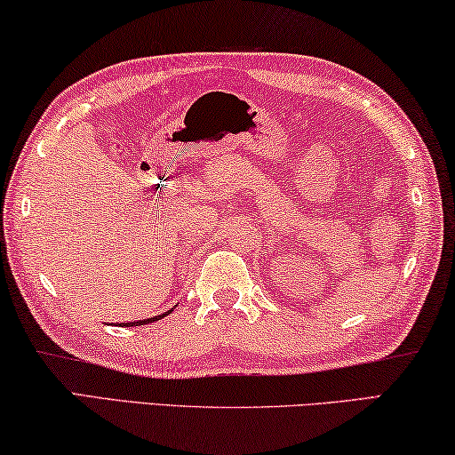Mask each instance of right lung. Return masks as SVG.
Returning <instances> with one entry per match:
<instances>
[{"mask_svg":"<svg viewBox=\"0 0 455 455\" xmlns=\"http://www.w3.org/2000/svg\"><path fill=\"white\" fill-rule=\"evenodd\" d=\"M172 312H174V307L168 309V312L160 314V315H154V318H148V320H137V322H124V323H121V326H125V328H129V326H143V323H151V322H157V320H162V318H165V315L172 314Z\"/></svg>","mask_w":455,"mask_h":455,"instance_id":"add662e5","label":"right lung"}]
</instances>
